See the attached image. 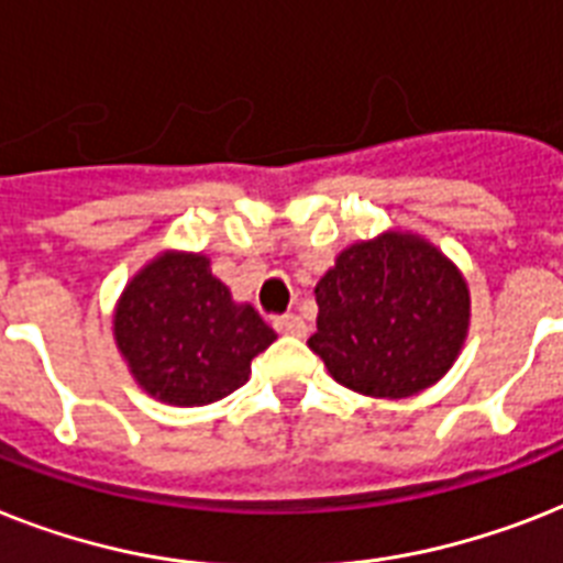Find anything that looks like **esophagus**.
<instances>
[{
  "label": "esophagus",
  "instance_id": "obj_1",
  "mask_svg": "<svg viewBox=\"0 0 563 563\" xmlns=\"http://www.w3.org/2000/svg\"><path fill=\"white\" fill-rule=\"evenodd\" d=\"M274 329L283 332V335H306V321L300 314H280V318H274Z\"/></svg>",
  "mask_w": 563,
  "mask_h": 563
}]
</instances>
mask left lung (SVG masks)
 <instances>
[{
    "label": "left lung",
    "mask_w": 563,
    "mask_h": 563,
    "mask_svg": "<svg viewBox=\"0 0 563 563\" xmlns=\"http://www.w3.org/2000/svg\"><path fill=\"white\" fill-rule=\"evenodd\" d=\"M309 350L338 385L373 399H408L454 367L472 323L463 272L413 231L346 245L314 286Z\"/></svg>",
    "instance_id": "obj_1"
}]
</instances>
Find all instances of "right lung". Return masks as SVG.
Segmentation results:
<instances>
[{
    "instance_id": "right-lung-1",
    "label": "right lung",
    "mask_w": 563,
    "mask_h": 563,
    "mask_svg": "<svg viewBox=\"0 0 563 563\" xmlns=\"http://www.w3.org/2000/svg\"><path fill=\"white\" fill-rule=\"evenodd\" d=\"M112 335L135 385L173 408L231 396L277 332L236 303L210 257L167 249L135 272L112 314Z\"/></svg>"
}]
</instances>
